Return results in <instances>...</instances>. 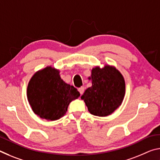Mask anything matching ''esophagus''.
I'll return each mask as SVG.
<instances>
[{
	"instance_id": "1",
	"label": "esophagus",
	"mask_w": 160,
	"mask_h": 160,
	"mask_svg": "<svg viewBox=\"0 0 160 160\" xmlns=\"http://www.w3.org/2000/svg\"><path fill=\"white\" fill-rule=\"evenodd\" d=\"M78 91H79V92L80 93L81 95H82L84 92V91H85V88H84V87H81V88H78Z\"/></svg>"
}]
</instances>
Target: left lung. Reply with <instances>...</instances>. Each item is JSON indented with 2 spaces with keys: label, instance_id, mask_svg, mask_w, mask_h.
I'll return each instance as SVG.
<instances>
[{
  "label": "left lung",
  "instance_id": "1",
  "mask_svg": "<svg viewBox=\"0 0 160 160\" xmlns=\"http://www.w3.org/2000/svg\"><path fill=\"white\" fill-rule=\"evenodd\" d=\"M92 85L81 96L89 112L97 116H107L114 112L122 103L126 85L122 74L115 67L106 65L92 70Z\"/></svg>",
  "mask_w": 160,
  "mask_h": 160
}]
</instances>
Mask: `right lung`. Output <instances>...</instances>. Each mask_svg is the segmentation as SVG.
Returning a JSON list of instances; mask_svg holds the SVG:
<instances>
[{"label":"right lung","mask_w":160,"mask_h":160,"mask_svg":"<svg viewBox=\"0 0 160 160\" xmlns=\"http://www.w3.org/2000/svg\"><path fill=\"white\" fill-rule=\"evenodd\" d=\"M59 70L51 66L35 72L29 80L27 95L34 113L48 121L58 120L80 94L61 79Z\"/></svg>","instance_id":"right-lung-1"}]
</instances>
